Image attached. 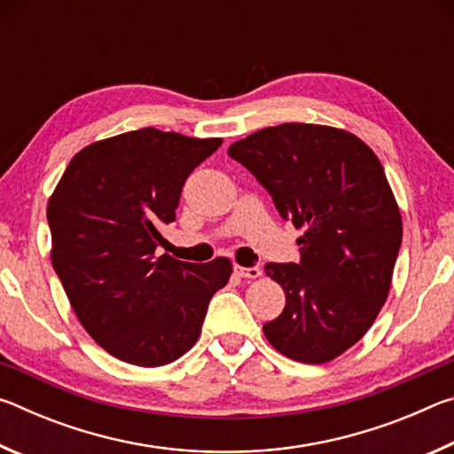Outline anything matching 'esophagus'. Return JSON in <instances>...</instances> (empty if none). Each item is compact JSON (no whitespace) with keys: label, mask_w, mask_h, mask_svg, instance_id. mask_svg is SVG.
Masks as SVG:
<instances>
[{"label":"esophagus","mask_w":454,"mask_h":454,"mask_svg":"<svg viewBox=\"0 0 454 454\" xmlns=\"http://www.w3.org/2000/svg\"><path fill=\"white\" fill-rule=\"evenodd\" d=\"M234 270L238 276H242V278H258V276H262V270H260L258 266H250V268L236 266Z\"/></svg>","instance_id":"1"}]
</instances>
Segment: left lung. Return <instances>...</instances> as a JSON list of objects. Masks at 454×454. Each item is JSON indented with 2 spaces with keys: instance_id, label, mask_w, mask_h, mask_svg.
Here are the masks:
<instances>
[{
  "instance_id": "left-lung-1",
  "label": "left lung",
  "mask_w": 454,
  "mask_h": 454,
  "mask_svg": "<svg viewBox=\"0 0 454 454\" xmlns=\"http://www.w3.org/2000/svg\"><path fill=\"white\" fill-rule=\"evenodd\" d=\"M292 220L301 262L266 264L286 306L262 326L292 360L325 364L363 338L387 302L403 218L376 153L347 129L280 124L228 148Z\"/></svg>"
}]
</instances>
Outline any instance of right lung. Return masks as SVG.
Here are the masks:
<instances>
[{"label": "right lung", "instance_id": "add662e5", "mask_svg": "<svg viewBox=\"0 0 454 454\" xmlns=\"http://www.w3.org/2000/svg\"><path fill=\"white\" fill-rule=\"evenodd\" d=\"M220 144L156 128L106 137L75 153L50 196L53 270L80 325L124 363L162 366L186 355L230 280L228 258H156L184 182Z\"/></svg>", "mask_w": 454, "mask_h": 454}]
</instances>
